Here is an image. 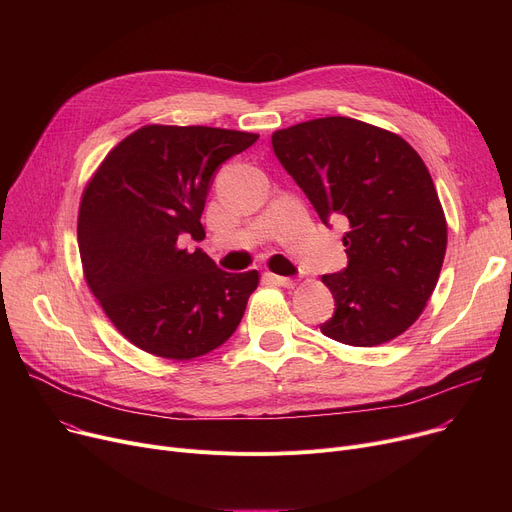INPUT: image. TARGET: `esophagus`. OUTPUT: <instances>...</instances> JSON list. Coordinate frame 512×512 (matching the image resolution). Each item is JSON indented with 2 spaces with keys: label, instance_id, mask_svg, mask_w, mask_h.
I'll return each mask as SVG.
<instances>
[{
  "label": "esophagus",
  "instance_id": "34e87169",
  "mask_svg": "<svg viewBox=\"0 0 512 512\" xmlns=\"http://www.w3.org/2000/svg\"><path fill=\"white\" fill-rule=\"evenodd\" d=\"M267 278H270L278 286H284V288H292L294 284H297V280H294V278H286V276H278V274H267Z\"/></svg>",
  "mask_w": 512,
  "mask_h": 512
}]
</instances>
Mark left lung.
Returning a JSON list of instances; mask_svg holds the SVG:
<instances>
[{
    "mask_svg": "<svg viewBox=\"0 0 512 512\" xmlns=\"http://www.w3.org/2000/svg\"><path fill=\"white\" fill-rule=\"evenodd\" d=\"M272 147L321 222L332 213L348 220V267L321 276L336 303L321 332L351 346H378L407 332L438 284L448 240L419 153L386 128L344 116L276 130Z\"/></svg>",
    "mask_w": 512,
    "mask_h": 512,
    "instance_id": "obj_1",
    "label": "left lung"
}]
</instances>
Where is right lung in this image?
<instances>
[{
  "mask_svg": "<svg viewBox=\"0 0 512 512\" xmlns=\"http://www.w3.org/2000/svg\"><path fill=\"white\" fill-rule=\"evenodd\" d=\"M259 139L255 132L147 124L122 139L87 182L78 251L89 290L141 351L197 359L238 328L257 270L228 274L180 238L205 236L201 213L213 172Z\"/></svg>",
  "mask_w": 512,
  "mask_h": 512,
  "instance_id": "add662e5",
  "label": "right lung"
}]
</instances>
